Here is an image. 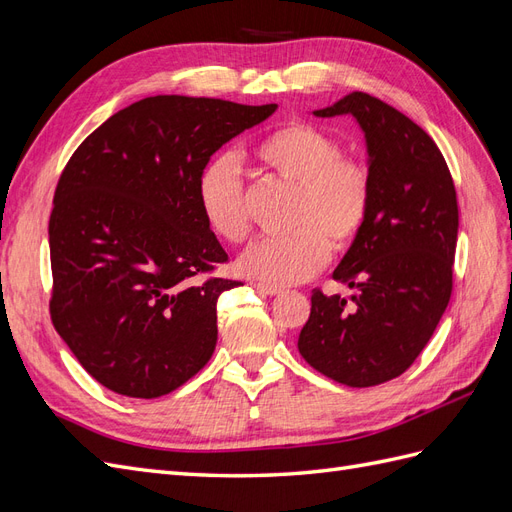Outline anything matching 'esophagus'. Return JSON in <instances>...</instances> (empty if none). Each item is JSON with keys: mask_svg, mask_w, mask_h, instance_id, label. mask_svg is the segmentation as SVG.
<instances>
[{"mask_svg": "<svg viewBox=\"0 0 512 512\" xmlns=\"http://www.w3.org/2000/svg\"><path fill=\"white\" fill-rule=\"evenodd\" d=\"M260 294H269V297H275V294H280L282 290L275 288V286H269V284H260V282H254L252 284Z\"/></svg>", "mask_w": 512, "mask_h": 512, "instance_id": "esophagus-1", "label": "esophagus"}]
</instances>
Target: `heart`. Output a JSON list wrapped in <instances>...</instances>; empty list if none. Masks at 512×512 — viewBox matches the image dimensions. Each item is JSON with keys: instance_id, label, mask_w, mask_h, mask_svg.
<instances>
[{"instance_id": "heart-1", "label": "heart", "mask_w": 512, "mask_h": 512, "mask_svg": "<svg viewBox=\"0 0 512 512\" xmlns=\"http://www.w3.org/2000/svg\"><path fill=\"white\" fill-rule=\"evenodd\" d=\"M342 145L307 121H290L254 147L258 164L292 185L282 237H260L243 252L239 267L269 286H292L316 275L333 252H344L361 235L371 207L369 170L342 158ZM198 207L207 226L228 243L250 232L243 177L237 158L222 153L200 170Z\"/></svg>"}]
</instances>
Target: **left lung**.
<instances>
[{"mask_svg":"<svg viewBox=\"0 0 512 512\" xmlns=\"http://www.w3.org/2000/svg\"><path fill=\"white\" fill-rule=\"evenodd\" d=\"M314 115L361 126L371 207L333 271L356 292H312L299 352L327 378L365 389L404 374L438 327L453 290L457 192L431 136L386 102L352 91Z\"/></svg>","mask_w":512,"mask_h":512,"instance_id":"obj_1","label":"left lung"}]
</instances>
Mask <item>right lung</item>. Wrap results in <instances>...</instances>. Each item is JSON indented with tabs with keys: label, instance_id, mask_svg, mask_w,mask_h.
Here are the masks:
<instances>
[{
	"label": "right lung",
	"instance_id": "add662e5",
	"mask_svg": "<svg viewBox=\"0 0 512 512\" xmlns=\"http://www.w3.org/2000/svg\"><path fill=\"white\" fill-rule=\"evenodd\" d=\"M277 104L153 96L108 117L72 153L49 220L51 320L91 378L153 399L207 365L218 299L241 282L196 198L200 170Z\"/></svg>",
	"mask_w": 512,
	"mask_h": 512
}]
</instances>
